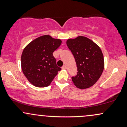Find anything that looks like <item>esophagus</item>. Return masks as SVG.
I'll return each mask as SVG.
<instances>
[{
  "instance_id": "1",
  "label": "esophagus",
  "mask_w": 127,
  "mask_h": 127,
  "mask_svg": "<svg viewBox=\"0 0 127 127\" xmlns=\"http://www.w3.org/2000/svg\"><path fill=\"white\" fill-rule=\"evenodd\" d=\"M62 68H63V69H65V68H66V65H64L62 67Z\"/></svg>"
}]
</instances>
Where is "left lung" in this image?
I'll return each mask as SVG.
<instances>
[{
	"label": "left lung",
	"mask_w": 127,
	"mask_h": 127,
	"mask_svg": "<svg viewBox=\"0 0 127 127\" xmlns=\"http://www.w3.org/2000/svg\"><path fill=\"white\" fill-rule=\"evenodd\" d=\"M67 45L75 57L78 73L72 77L77 88L86 89L94 85L101 76L104 67L100 48L91 39L79 36L68 39Z\"/></svg>",
	"instance_id": "1"
}]
</instances>
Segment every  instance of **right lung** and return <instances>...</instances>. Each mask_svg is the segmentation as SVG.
<instances>
[{
	"label": "right lung",
	"instance_id": "right-lung-1",
	"mask_svg": "<svg viewBox=\"0 0 127 127\" xmlns=\"http://www.w3.org/2000/svg\"><path fill=\"white\" fill-rule=\"evenodd\" d=\"M61 44L60 39L43 35L24 48L21 57V68L32 85L40 88L48 87L62 70L53 56L54 51Z\"/></svg>",
	"mask_w": 127,
	"mask_h": 127
}]
</instances>
